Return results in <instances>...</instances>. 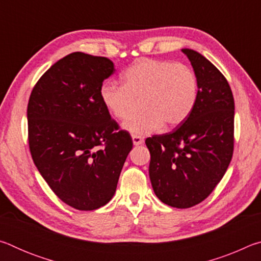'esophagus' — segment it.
I'll list each match as a JSON object with an SVG mask.
<instances>
[{
	"label": "esophagus",
	"instance_id": "1",
	"mask_svg": "<svg viewBox=\"0 0 261 261\" xmlns=\"http://www.w3.org/2000/svg\"><path fill=\"white\" fill-rule=\"evenodd\" d=\"M132 141H134V145H141L143 144V138H141L140 136H138V135H132Z\"/></svg>",
	"mask_w": 261,
	"mask_h": 261
}]
</instances>
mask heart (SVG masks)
I'll use <instances>...</instances> for the list:
<instances>
[{"label": "heart", "instance_id": "1", "mask_svg": "<svg viewBox=\"0 0 261 261\" xmlns=\"http://www.w3.org/2000/svg\"><path fill=\"white\" fill-rule=\"evenodd\" d=\"M124 84L105 83L100 95L118 120H126L143 102L144 112L124 123L132 135H149L165 124H182L197 103L199 85L193 70L183 63L143 59L123 74Z\"/></svg>", "mask_w": 261, "mask_h": 261}]
</instances>
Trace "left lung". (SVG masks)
Listing matches in <instances>:
<instances>
[{"instance_id": "left-lung-1", "label": "left lung", "mask_w": 261, "mask_h": 261, "mask_svg": "<svg viewBox=\"0 0 261 261\" xmlns=\"http://www.w3.org/2000/svg\"><path fill=\"white\" fill-rule=\"evenodd\" d=\"M198 79L199 93L177 129L146 139L149 178L163 204L189 208L205 200L226 174L233 153L235 102L228 81L213 63L182 49Z\"/></svg>"}]
</instances>
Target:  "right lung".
Segmentation results:
<instances>
[{
	"label": "right lung",
	"mask_w": 261,
	"mask_h": 261,
	"mask_svg": "<svg viewBox=\"0 0 261 261\" xmlns=\"http://www.w3.org/2000/svg\"><path fill=\"white\" fill-rule=\"evenodd\" d=\"M114 71L107 57L71 53L42 74L30 95L34 165L53 192L79 211L110 201L132 148L129 132L120 130L101 100L102 83Z\"/></svg>",
	"instance_id": "add662e5"
}]
</instances>
